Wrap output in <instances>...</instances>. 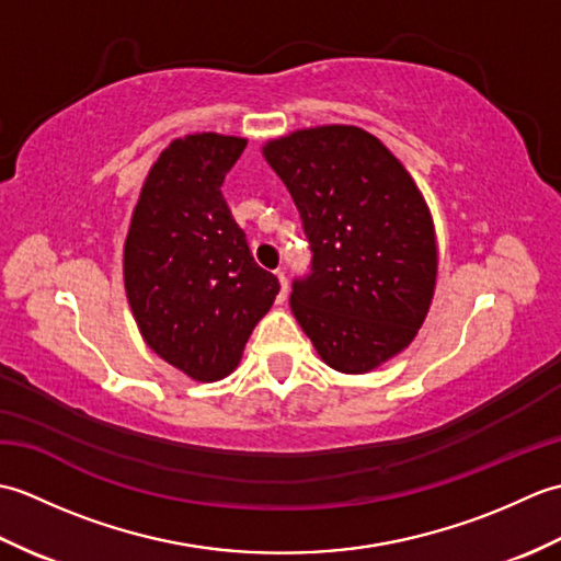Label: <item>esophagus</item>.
Returning a JSON list of instances; mask_svg holds the SVG:
<instances>
[{"instance_id": "obj_1", "label": "esophagus", "mask_w": 561, "mask_h": 561, "mask_svg": "<svg viewBox=\"0 0 561 561\" xmlns=\"http://www.w3.org/2000/svg\"><path fill=\"white\" fill-rule=\"evenodd\" d=\"M277 279H279V296H277V301H279V304H284V299H287V294H289L287 274H284V272L279 270V272H277Z\"/></svg>"}]
</instances>
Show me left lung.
I'll return each instance as SVG.
<instances>
[{
    "instance_id": "obj_1",
    "label": "left lung",
    "mask_w": 561,
    "mask_h": 561,
    "mask_svg": "<svg viewBox=\"0 0 561 561\" xmlns=\"http://www.w3.org/2000/svg\"><path fill=\"white\" fill-rule=\"evenodd\" d=\"M262 153L313 253L291 284L296 320L335 371H371L414 340L434 296L436 236L420 187L383 141L352 125L299 129Z\"/></svg>"
}]
</instances>
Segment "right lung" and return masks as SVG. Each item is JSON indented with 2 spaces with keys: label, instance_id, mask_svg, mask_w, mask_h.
Masks as SVG:
<instances>
[{
  "label": "right lung",
  "instance_id": "right-lung-1",
  "mask_svg": "<svg viewBox=\"0 0 561 561\" xmlns=\"http://www.w3.org/2000/svg\"><path fill=\"white\" fill-rule=\"evenodd\" d=\"M245 145L217 133L173 139L151 165L125 241V291L141 337L202 383L233 371L279 294L221 195Z\"/></svg>",
  "mask_w": 561,
  "mask_h": 561
}]
</instances>
